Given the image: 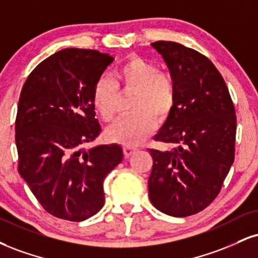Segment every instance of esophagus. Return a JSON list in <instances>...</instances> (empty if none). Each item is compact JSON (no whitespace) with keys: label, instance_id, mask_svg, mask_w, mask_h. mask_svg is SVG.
I'll list each match as a JSON object with an SVG mask.
<instances>
[{"label":"esophagus","instance_id":"obj_1","mask_svg":"<svg viewBox=\"0 0 258 258\" xmlns=\"http://www.w3.org/2000/svg\"><path fill=\"white\" fill-rule=\"evenodd\" d=\"M138 150L137 147H125L123 148V153H125V156H131L133 153H136V151Z\"/></svg>","mask_w":258,"mask_h":258}]
</instances>
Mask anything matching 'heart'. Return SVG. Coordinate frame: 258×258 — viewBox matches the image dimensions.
Instances as JSON below:
<instances>
[{"instance_id":"obj_1","label":"heart","mask_w":258,"mask_h":258,"mask_svg":"<svg viewBox=\"0 0 258 258\" xmlns=\"http://www.w3.org/2000/svg\"><path fill=\"white\" fill-rule=\"evenodd\" d=\"M121 91H135L131 115L120 119L108 130L110 141L126 147L137 145L154 130L156 116L162 120L169 115L175 104V83L168 73L145 58L127 57L114 68L111 79L101 77L92 89V103L104 121L116 116V102Z\"/></svg>"}]
</instances>
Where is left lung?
I'll list each match as a JSON object with an SVG mask.
<instances>
[{
    "label": "left lung",
    "instance_id": "8db88e82",
    "mask_svg": "<svg viewBox=\"0 0 258 258\" xmlns=\"http://www.w3.org/2000/svg\"><path fill=\"white\" fill-rule=\"evenodd\" d=\"M175 83V104L155 141L169 150L153 157L149 197L167 215L185 218L218 197L234 161L237 116L218 68L203 54L175 42L151 43Z\"/></svg>",
    "mask_w": 258,
    "mask_h": 258
}]
</instances>
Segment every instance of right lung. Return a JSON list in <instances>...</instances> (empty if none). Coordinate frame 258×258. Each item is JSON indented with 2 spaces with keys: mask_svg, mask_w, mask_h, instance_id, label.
<instances>
[{
  "mask_svg": "<svg viewBox=\"0 0 258 258\" xmlns=\"http://www.w3.org/2000/svg\"><path fill=\"white\" fill-rule=\"evenodd\" d=\"M113 60L97 50L63 49L40 62L21 90L18 170L55 218L79 222L99 212L105 176L123 159L117 144L85 149L102 131L92 89Z\"/></svg>",
  "mask_w": 258,
  "mask_h": 258,
  "instance_id": "add662e5",
  "label": "right lung"
}]
</instances>
